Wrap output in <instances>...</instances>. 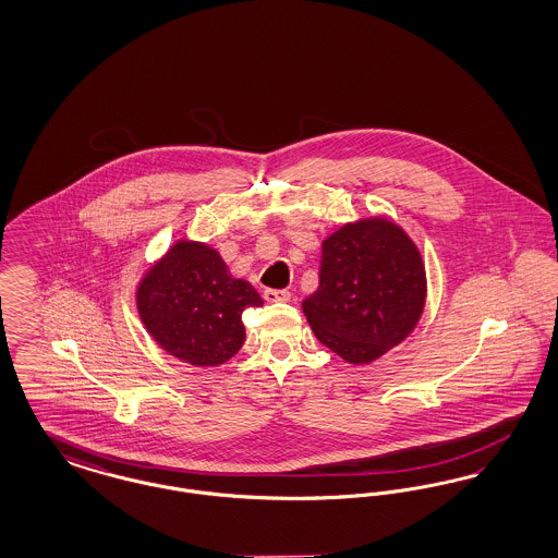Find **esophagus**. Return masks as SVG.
<instances>
[{
	"instance_id": "esophagus-1",
	"label": "esophagus",
	"mask_w": 558,
	"mask_h": 558,
	"mask_svg": "<svg viewBox=\"0 0 558 558\" xmlns=\"http://www.w3.org/2000/svg\"><path fill=\"white\" fill-rule=\"evenodd\" d=\"M264 299L267 303H287V301H291V292L284 291V289H266Z\"/></svg>"
}]
</instances>
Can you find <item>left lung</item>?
Segmentation results:
<instances>
[{
    "label": "left lung",
    "instance_id": "left-lung-1",
    "mask_svg": "<svg viewBox=\"0 0 558 558\" xmlns=\"http://www.w3.org/2000/svg\"><path fill=\"white\" fill-rule=\"evenodd\" d=\"M425 294L416 244L374 217L322 242L318 291L303 301V314L322 345L349 364H371L414 330Z\"/></svg>",
    "mask_w": 558,
    "mask_h": 558
}]
</instances>
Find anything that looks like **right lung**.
<instances>
[{"mask_svg":"<svg viewBox=\"0 0 558 558\" xmlns=\"http://www.w3.org/2000/svg\"><path fill=\"white\" fill-rule=\"evenodd\" d=\"M264 299L236 280L219 253L180 240L137 287V312L167 353L192 366H219L244 343L242 312Z\"/></svg>","mask_w":558,"mask_h":558,"instance_id":"right-lung-1","label":"right lung"}]
</instances>
